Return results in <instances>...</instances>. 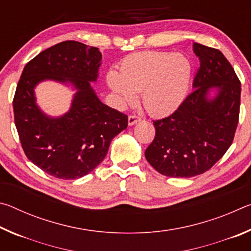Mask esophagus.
Masks as SVG:
<instances>
[{"label":"esophagus","mask_w":251,"mask_h":251,"mask_svg":"<svg viewBox=\"0 0 251 251\" xmlns=\"http://www.w3.org/2000/svg\"><path fill=\"white\" fill-rule=\"evenodd\" d=\"M139 121H141V117L136 116V115H130L128 116V124L131 126V125H135L136 123H138Z\"/></svg>","instance_id":"34e87169"}]
</instances>
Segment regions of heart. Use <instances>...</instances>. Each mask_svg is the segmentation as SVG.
I'll list each match as a JSON object with an SVG mask.
<instances>
[{
	"label": "heart",
	"mask_w": 251,
	"mask_h": 251,
	"mask_svg": "<svg viewBox=\"0 0 251 251\" xmlns=\"http://www.w3.org/2000/svg\"><path fill=\"white\" fill-rule=\"evenodd\" d=\"M192 64L181 54L139 52L122 59L120 73L109 71L106 82L123 103H131L142 92V101L151 115L164 116L181 104L188 92Z\"/></svg>",
	"instance_id": "obj_1"
}]
</instances>
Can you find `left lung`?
<instances>
[{
  "mask_svg": "<svg viewBox=\"0 0 251 251\" xmlns=\"http://www.w3.org/2000/svg\"><path fill=\"white\" fill-rule=\"evenodd\" d=\"M199 58L194 91L172 115L152 121L155 138L145 151L161 175L189 178L207 172L232 144L239 121L241 84L219 50L194 43ZM212 88L214 98L207 96Z\"/></svg>",
  "mask_w": 251,
  "mask_h": 251,
  "instance_id": "obj_1",
  "label": "left lung"
}]
</instances>
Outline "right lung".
<instances>
[{
	"label": "right lung",
	"instance_id": "1",
	"mask_svg": "<svg viewBox=\"0 0 251 251\" xmlns=\"http://www.w3.org/2000/svg\"><path fill=\"white\" fill-rule=\"evenodd\" d=\"M100 61L97 48L65 41L36 55L22 72L13 100L15 126L25 155L50 176L69 180L90 174L128 124L127 115L101 103L91 86ZM48 79L76 91L70 110L59 118L36 104L33 88Z\"/></svg>",
	"mask_w": 251,
	"mask_h": 251
}]
</instances>
